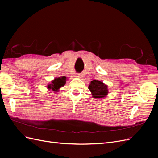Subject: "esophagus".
Returning a JSON list of instances; mask_svg holds the SVG:
<instances>
[{"instance_id":"esophagus-1","label":"esophagus","mask_w":158,"mask_h":158,"mask_svg":"<svg viewBox=\"0 0 158 158\" xmlns=\"http://www.w3.org/2000/svg\"><path fill=\"white\" fill-rule=\"evenodd\" d=\"M75 77L76 78H81L82 77V75H81L80 74H78V73H76V74H75Z\"/></svg>"}]
</instances>
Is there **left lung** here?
Instances as JSON below:
<instances>
[{"instance_id":"obj_1","label":"left lung","mask_w":158,"mask_h":158,"mask_svg":"<svg viewBox=\"0 0 158 158\" xmlns=\"http://www.w3.org/2000/svg\"><path fill=\"white\" fill-rule=\"evenodd\" d=\"M88 88L92 94V97L94 98H103L106 97L108 94L107 85L105 84L101 81L96 80L91 81Z\"/></svg>"}]
</instances>
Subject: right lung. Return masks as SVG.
<instances>
[{"instance_id": "right-lung-1", "label": "right lung", "mask_w": 158, "mask_h": 158, "mask_svg": "<svg viewBox=\"0 0 158 158\" xmlns=\"http://www.w3.org/2000/svg\"><path fill=\"white\" fill-rule=\"evenodd\" d=\"M66 76H61L59 78H56L53 80L51 81V83L47 85V88L49 90L53 91L55 92H57L59 91L60 88L63 87L66 84Z\"/></svg>"}]
</instances>
